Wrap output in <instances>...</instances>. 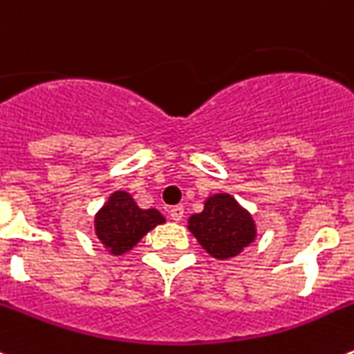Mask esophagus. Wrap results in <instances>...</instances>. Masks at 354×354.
Here are the masks:
<instances>
[{
  "label": "esophagus",
  "instance_id": "1",
  "mask_svg": "<svg viewBox=\"0 0 354 354\" xmlns=\"http://www.w3.org/2000/svg\"><path fill=\"white\" fill-rule=\"evenodd\" d=\"M169 215L174 222H180L183 218V206H173L169 209Z\"/></svg>",
  "mask_w": 354,
  "mask_h": 354
}]
</instances>
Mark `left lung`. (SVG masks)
Listing matches in <instances>:
<instances>
[{"label": "left lung", "mask_w": 354, "mask_h": 354, "mask_svg": "<svg viewBox=\"0 0 354 354\" xmlns=\"http://www.w3.org/2000/svg\"><path fill=\"white\" fill-rule=\"evenodd\" d=\"M189 231L209 256L221 261L243 252L257 236L250 212L225 192L206 197L205 209L189 218Z\"/></svg>", "instance_id": "8db88e82"}]
</instances>
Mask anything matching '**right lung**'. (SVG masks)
<instances>
[{"label": "right lung", "mask_w": 354, "mask_h": 354, "mask_svg": "<svg viewBox=\"0 0 354 354\" xmlns=\"http://www.w3.org/2000/svg\"><path fill=\"white\" fill-rule=\"evenodd\" d=\"M164 222V215L158 209L139 208L129 192L116 190L95 215V232L107 252L122 256Z\"/></svg>", "instance_id": "right-lung-1"}]
</instances>
